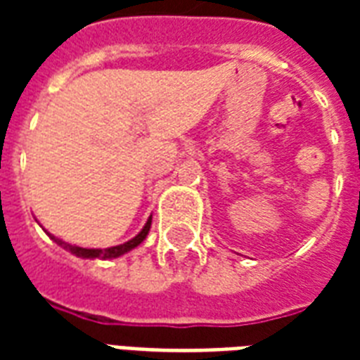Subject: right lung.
Masks as SVG:
<instances>
[{"instance_id": "1", "label": "right lung", "mask_w": 360, "mask_h": 360, "mask_svg": "<svg viewBox=\"0 0 360 360\" xmlns=\"http://www.w3.org/2000/svg\"><path fill=\"white\" fill-rule=\"evenodd\" d=\"M149 228H151V217H149V220L146 222V226L141 228V231L138 233L136 237H132L130 240H127V243H123V245H117V246H110V248H82V246H75V245H69V243H65V240L58 239V237H53L52 233H48L50 236V239H53L56 243H58L59 246H63L65 250L72 252L75 256L78 257H89V259H93V257H101V259H112V257H120L123 256V254H127V252H130L132 248H136L138 245H141L143 243V239L147 237V233H149Z\"/></svg>"}]
</instances>
